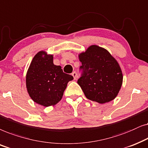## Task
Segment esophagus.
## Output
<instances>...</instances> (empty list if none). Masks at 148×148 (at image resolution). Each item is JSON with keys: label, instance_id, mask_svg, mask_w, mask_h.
Returning <instances> with one entry per match:
<instances>
[{"label": "esophagus", "instance_id": "obj_1", "mask_svg": "<svg viewBox=\"0 0 148 148\" xmlns=\"http://www.w3.org/2000/svg\"><path fill=\"white\" fill-rule=\"evenodd\" d=\"M72 75L73 76V77H74V80H76V78H77V74H76V72H72Z\"/></svg>", "mask_w": 148, "mask_h": 148}]
</instances>
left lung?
Listing matches in <instances>:
<instances>
[{
  "label": "left lung",
  "mask_w": 148,
  "mask_h": 148,
  "mask_svg": "<svg viewBox=\"0 0 148 148\" xmlns=\"http://www.w3.org/2000/svg\"><path fill=\"white\" fill-rule=\"evenodd\" d=\"M82 75L78 80L87 99L99 103L112 101L119 94L123 76L116 59L106 49L91 45L78 55Z\"/></svg>",
  "instance_id": "obj_1"
}]
</instances>
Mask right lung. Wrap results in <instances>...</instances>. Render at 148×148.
Here are the masks:
<instances>
[{
	"instance_id": "1",
	"label": "right lung",
	"mask_w": 148,
	"mask_h": 148,
	"mask_svg": "<svg viewBox=\"0 0 148 148\" xmlns=\"http://www.w3.org/2000/svg\"><path fill=\"white\" fill-rule=\"evenodd\" d=\"M72 76L63 72L62 67L53 64V56L39 51L32 60L25 82L29 97L45 107L54 106L62 99L68 82Z\"/></svg>"
}]
</instances>
